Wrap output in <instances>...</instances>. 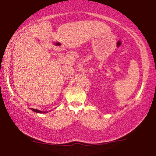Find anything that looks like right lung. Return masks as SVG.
Returning a JSON list of instances; mask_svg holds the SVG:
<instances>
[{
	"mask_svg": "<svg viewBox=\"0 0 156 156\" xmlns=\"http://www.w3.org/2000/svg\"><path fill=\"white\" fill-rule=\"evenodd\" d=\"M31 110H32L33 112H36V113H47V112H42V111L40 110H38V109H31L30 108Z\"/></svg>",
	"mask_w": 156,
	"mask_h": 156,
	"instance_id": "1",
	"label": "right lung"
}]
</instances>
